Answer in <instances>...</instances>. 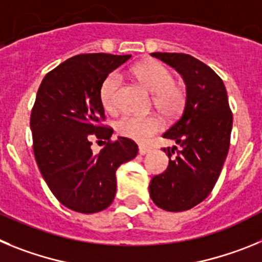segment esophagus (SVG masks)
<instances>
[{
    "label": "esophagus",
    "mask_w": 262,
    "mask_h": 262,
    "mask_svg": "<svg viewBox=\"0 0 262 262\" xmlns=\"http://www.w3.org/2000/svg\"><path fill=\"white\" fill-rule=\"evenodd\" d=\"M148 152H149V148L148 147H144V145H140V147H139V154L140 155H145L148 154Z\"/></svg>",
    "instance_id": "1"
}]
</instances>
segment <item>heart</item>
Instances as JSON below:
<instances>
[{
    "mask_svg": "<svg viewBox=\"0 0 262 262\" xmlns=\"http://www.w3.org/2000/svg\"><path fill=\"white\" fill-rule=\"evenodd\" d=\"M133 75L142 85L152 92L154 105L165 117L173 118L181 113L186 102V90L181 84L173 81L172 72L157 61H149L133 69ZM120 76L111 72L103 80L99 90V98L103 107L113 113L118 108L120 90ZM118 134L136 142H147L161 128V120L157 115L124 114L115 123Z\"/></svg>",
    "mask_w": 262,
    "mask_h": 262,
    "instance_id": "1",
    "label": "heart"
}]
</instances>
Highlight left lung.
I'll use <instances>...</instances> for the list:
<instances>
[{
  "instance_id": "obj_1",
  "label": "left lung",
  "mask_w": 262,
  "mask_h": 262,
  "mask_svg": "<svg viewBox=\"0 0 262 262\" xmlns=\"http://www.w3.org/2000/svg\"><path fill=\"white\" fill-rule=\"evenodd\" d=\"M151 55L184 77L186 103L181 117L163 134L181 148H163L169 165L151 180L149 195L165 211H185L206 200L221 176L230 149L232 111L223 80L205 62L186 53Z\"/></svg>"
}]
</instances>
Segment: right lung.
Here are the masks:
<instances>
[{"label": "right lung", "mask_w": 262, "mask_h": 262, "mask_svg": "<svg viewBox=\"0 0 262 262\" xmlns=\"http://www.w3.org/2000/svg\"><path fill=\"white\" fill-rule=\"evenodd\" d=\"M131 55L81 53L45 76L32 106L30 127L36 164L50 190L73 211L105 210L117 193L115 170L138 155L128 138L111 140L99 98L103 80ZM92 138L105 140L94 155Z\"/></svg>", "instance_id": "right-lung-1"}]
</instances>
